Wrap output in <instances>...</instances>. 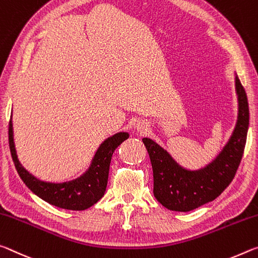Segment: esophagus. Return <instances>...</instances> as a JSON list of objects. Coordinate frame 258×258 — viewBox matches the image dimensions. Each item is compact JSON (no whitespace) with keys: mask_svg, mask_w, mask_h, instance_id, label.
Listing matches in <instances>:
<instances>
[{"mask_svg":"<svg viewBox=\"0 0 258 258\" xmlns=\"http://www.w3.org/2000/svg\"><path fill=\"white\" fill-rule=\"evenodd\" d=\"M135 129H136L138 133H145L146 130L149 129V124H147V122L141 120L137 122L136 125H135Z\"/></svg>","mask_w":258,"mask_h":258,"instance_id":"1","label":"esophagus"}]
</instances>
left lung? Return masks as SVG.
<instances>
[{
  "mask_svg": "<svg viewBox=\"0 0 258 258\" xmlns=\"http://www.w3.org/2000/svg\"><path fill=\"white\" fill-rule=\"evenodd\" d=\"M238 117L231 137L212 162L197 170L186 169L151 138H143L153 169V193L172 212H189L213 201L229 186L241 161L246 145L249 108L247 95L234 74Z\"/></svg>",
  "mask_w": 258,
  "mask_h": 258,
  "instance_id": "8db88e82",
  "label": "left lung"
}]
</instances>
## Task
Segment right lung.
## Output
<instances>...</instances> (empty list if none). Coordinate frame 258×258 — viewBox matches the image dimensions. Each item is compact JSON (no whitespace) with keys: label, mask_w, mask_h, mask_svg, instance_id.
I'll return each mask as SVG.
<instances>
[{"label":"right lung","mask_w":258,"mask_h":258,"mask_svg":"<svg viewBox=\"0 0 258 258\" xmlns=\"http://www.w3.org/2000/svg\"><path fill=\"white\" fill-rule=\"evenodd\" d=\"M126 138H129V134L124 132L116 133L113 136L106 138L96 151L86 172H83L75 179L62 181V183H51V181L36 178L20 163L14 141L12 115L9 122L11 157L20 178L26 184V186L42 200L58 208L69 210H86L103 198L107 186L112 155L116 147Z\"/></svg>","instance_id":"1"}]
</instances>
